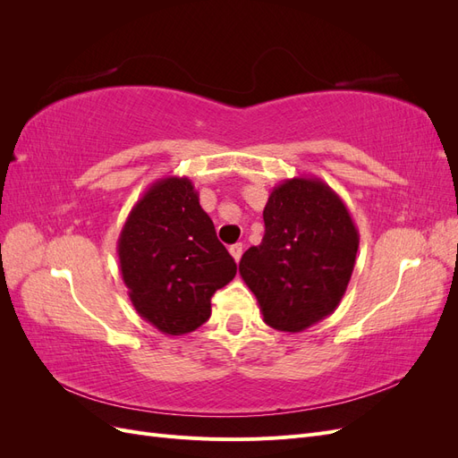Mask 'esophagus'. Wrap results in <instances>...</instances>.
I'll return each mask as SVG.
<instances>
[{"mask_svg": "<svg viewBox=\"0 0 458 458\" xmlns=\"http://www.w3.org/2000/svg\"><path fill=\"white\" fill-rule=\"evenodd\" d=\"M242 250H244V246H242L241 242L229 246V254L233 256V259L237 261V263H239V261H241V258H242Z\"/></svg>", "mask_w": 458, "mask_h": 458, "instance_id": "obj_1", "label": "esophagus"}]
</instances>
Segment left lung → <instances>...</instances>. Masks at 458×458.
Returning a JSON list of instances; mask_svg holds the SVG:
<instances>
[{"label":"left lung","instance_id":"8db88e82","mask_svg":"<svg viewBox=\"0 0 458 458\" xmlns=\"http://www.w3.org/2000/svg\"><path fill=\"white\" fill-rule=\"evenodd\" d=\"M266 233L248 248L239 273L271 328L301 332L338 308L352 279L359 231L344 200L318 177L273 187Z\"/></svg>","mask_w":458,"mask_h":458}]
</instances>
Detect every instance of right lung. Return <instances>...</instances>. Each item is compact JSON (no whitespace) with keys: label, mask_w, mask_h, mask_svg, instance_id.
Wrapping results in <instances>:
<instances>
[{"label":"right lung","mask_w":458,"mask_h":458,"mask_svg":"<svg viewBox=\"0 0 458 458\" xmlns=\"http://www.w3.org/2000/svg\"><path fill=\"white\" fill-rule=\"evenodd\" d=\"M123 284L135 311L162 335L182 336L210 318V300L237 275L189 177L157 179L118 237Z\"/></svg>","instance_id":"right-lung-1"}]
</instances>
